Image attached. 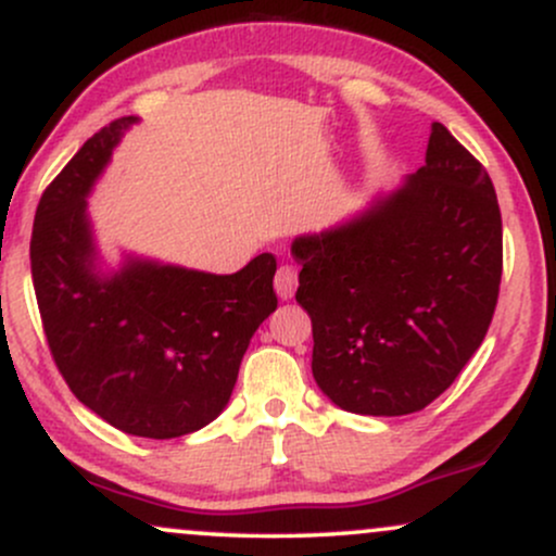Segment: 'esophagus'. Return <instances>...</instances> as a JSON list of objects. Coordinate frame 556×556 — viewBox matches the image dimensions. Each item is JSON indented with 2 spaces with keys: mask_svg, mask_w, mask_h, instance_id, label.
Instances as JSON below:
<instances>
[{
  "mask_svg": "<svg viewBox=\"0 0 556 556\" xmlns=\"http://www.w3.org/2000/svg\"><path fill=\"white\" fill-rule=\"evenodd\" d=\"M274 290H277L279 300H292L298 290V271L292 266H279L277 277H274Z\"/></svg>",
  "mask_w": 556,
  "mask_h": 556,
  "instance_id": "1",
  "label": "esophagus"
}]
</instances>
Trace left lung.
Instances as JSON below:
<instances>
[{
  "mask_svg": "<svg viewBox=\"0 0 556 556\" xmlns=\"http://www.w3.org/2000/svg\"><path fill=\"white\" fill-rule=\"evenodd\" d=\"M314 379L358 416H407L444 392L486 337L502 282L489 172L442 123L426 164L340 225L292 240Z\"/></svg>",
  "mask_w": 556,
  "mask_h": 556,
  "instance_id": "8db88e82",
  "label": "left lung"
}]
</instances>
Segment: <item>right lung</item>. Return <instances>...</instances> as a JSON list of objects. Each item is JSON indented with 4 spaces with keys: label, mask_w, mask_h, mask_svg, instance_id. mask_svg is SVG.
<instances>
[{
    "label": "right lung",
    "mask_w": 556,
    "mask_h": 556,
    "mask_svg": "<svg viewBox=\"0 0 556 556\" xmlns=\"http://www.w3.org/2000/svg\"><path fill=\"white\" fill-rule=\"evenodd\" d=\"M138 117L114 119L43 190L30 238L38 311L56 368L114 429L175 439L227 407L253 331L277 311V258L208 274L125 253L101 266L88 195Z\"/></svg>",
    "instance_id": "right-lung-1"
}]
</instances>
